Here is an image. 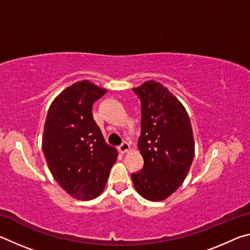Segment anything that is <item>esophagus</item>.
Instances as JSON below:
<instances>
[{"mask_svg":"<svg viewBox=\"0 0 250 250\" xmlns=\"http://www.w3.org/2000/svg\"><path fill=\"white\" fill-rule=\"evenodd\" d=\"M118 149H119L120 153L125 154V153H126V152H128V151H130V146H129V143L124 142L121 146H119V147H118Z\"/></svg>","mask_w":250,"mask_h":250,"instance_id":"1","label":"esophagus"}]
</instances>
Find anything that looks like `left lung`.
<instances>
[{
    "mask_svg": "<svg viewBox=\"0 0 250 250\" xmlns=\"http://www.w3.org/2000/svg\"><path fill=\"white\" fill-rule=\"evenodd\" d=\"M132 90L141 101L138 147L145 164L131 177L141 196L163 201L182 185L193 162L191 120L184 105L162 83L150 80Z\"/></svg>",
    "mask_w": 250,
    "mask_h": 250,
    "instance_id": "obj_1",
    "label": "left lung"
}]
</instances>
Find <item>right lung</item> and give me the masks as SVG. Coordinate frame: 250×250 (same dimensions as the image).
<instances>
[{
    "label": "right lung",
    "mask_w": 250,
    "mask_h": 250,
    "mask_svg": "<svg viewBox=\"0 0 250 250\" xmlns=\"http://www.w3.org/2000/svg\"><path fill=\"white\" fill-rule=\"evenodd\" d=\"M107 89L82 80L62 90L50 104L43 152L54 179L77 200L99 196L118 158L92 117V104Z\"/></svg>",
    "instance_id": "1"
}]
</instances>
